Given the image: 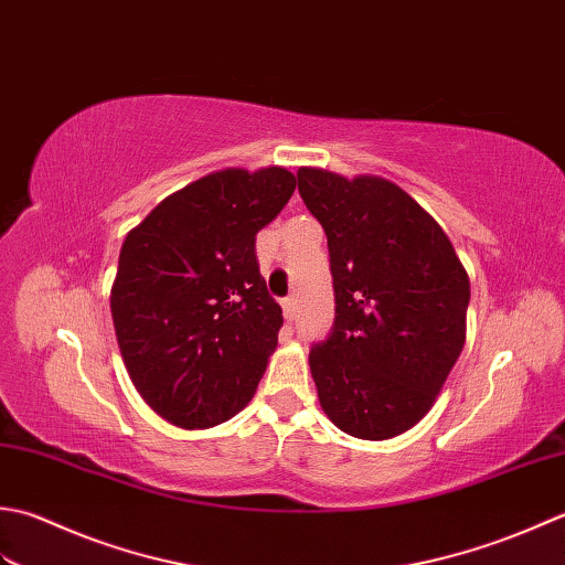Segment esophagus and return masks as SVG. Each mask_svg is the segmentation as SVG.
Returning <instances> with one entry per match:
<instances>
[{"label": "esophagus", "instance_id": "obj_1", "mask_svg": "<svg viewBox=\"0 0 565 565\" xmlns=\"http://www.w3.org/2000/svg\"><path fill=\"white\" fill-rule=\"evenodd\" d=\"M282 312H285L287 324H290V321H292V319H295V315H297V305H295V299H292V297L282 299Z\"/></svg>", "mask_w": 565, "mask_h": 565}]
</instances>
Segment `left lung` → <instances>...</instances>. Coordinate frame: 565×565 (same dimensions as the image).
<instances>
[{
    "mask_svg": "<svg viewBox=\"0 0 565 565\" xmlns=\"http://www.w3.org/2000/svg\"><path fill=\"white\" fill-rule=\"evenodd\" d=\"M324 226L337 319L309 351L319 405L355 439L385 441L431 409L466 343L470 280L454 244L395 182L297 170Z\"/></svg>",
    "mask_w": 565,
    "mask_h": 565,
    "instance_id": "obj_1",
    "label": "left lung"
}]
</instances>
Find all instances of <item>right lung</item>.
<instances>
[{"instance_id": "obj_1", "label": "right lung", "mask_w": 565, "mask_h": 565, "mask_svg": "<svg viewBox=\"0 0 565 565\" xmlns=\"http://www.w3.org/2000/svg\"><path fill=\"white\" fill-rule=\"evenodd\" d=\"M295 185L278 166L216 170L124 238L109 297L121 359L146 405L180 429H210L256 395L282 327L256 234Z\"/></svg>"}]
</instances>
